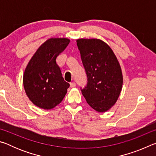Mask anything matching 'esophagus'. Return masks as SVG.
Listing matches in <instances>:
<instances>
[{
	"label": "esophagus",
	"instance_id": "esophagus-1",
	"mask_svg": "<svg viewBox=\"0 0 156 156\" xmlns=\"http://www.w3.org/2000/svg\"><path fill=\"white\" fill-rule=\"evenodd\" d=\"M76 85V84L75 83H70V87H71V88L75 87Z\"/></svg>",
	"mask_w": 156,
	"mask_h": 156
}]
</instances>
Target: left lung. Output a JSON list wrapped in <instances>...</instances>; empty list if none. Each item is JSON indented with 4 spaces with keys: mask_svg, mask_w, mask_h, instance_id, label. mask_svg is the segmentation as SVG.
I'll use <instances>...</instances> for the list:
<instances>
[{
    "mask_svg": "<svg viewBox=\"0 0 156 156\" xmlns=\"http://www.w3.org/2000/svg\"><path fill=\"white\" fill-rule=\"evenodd\" d=\"M76 42L88 80L82 94L94 110L107 112L115 105L122 88L120 63L110 47L100 39Z\"/></svg>",
    "mask_w": 156,
    "mask_h": 156,
    "instance_id": "obj_1",
    "label": "left lung"
}]
</instances>
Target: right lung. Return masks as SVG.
Here are the masks:
<instances>
[{"label":"right lung","mask_w":156,"mask_h":156,"mask_svg":"<svg viewBox=\"0 0 156 156\" xmlns=\"http://www.w3.org/2000/svg\"><path fill=\"white\" fill-rule=\"evenodd\" d=\"M69 42L64 38L48 39L39 47L25 68V93L32 103L41 109H53L67 94L69 84L64 80L56 60Z\"/></svg>","instance_id":"1"}]
</instances>
